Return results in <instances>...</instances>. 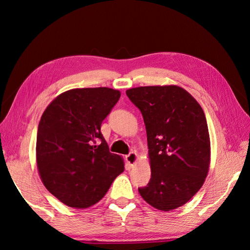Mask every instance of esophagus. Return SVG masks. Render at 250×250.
Returning a JSON list of instances; mask_svg holds the SVG:
<instances>
[{
	"label": "esophagus",
	"instance_id": "1",
	"mask_svg": "<svg viewBox=\"0 0 250 250\" xmlns=\"http://www.w3.org/2000/svg\"><path fill=\"white\" fill-rule=\"evenodd\" d=\"M138 154L135 152H130L128 155H126V162L130 165V167H133V166L137 165L138 162Z\"/></svg>",
	"mask_w": 250,
	"mask_h": 250
}]
</instances>
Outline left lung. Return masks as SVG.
<instances>
[{
	"label": "left lung",
	"mask_w": 250,
	"mask_h": 250,
	"mask_svg": "<svg viewBox=\"0 0 250 250\" xmlns=\"http://www.w3.org/2000/svg\"><path fill=\"white\" fill-rule=\"evenodd\" d=\"M126 95L146 126L151 178L139 192L160 210L184 206L208 175L210 142L206 116L194 97L177 85L140 86Z\"/></svg>",
	"instance_id": "1"
}]
</instances>
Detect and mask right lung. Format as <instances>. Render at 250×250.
<instances>
[{"mask_svg": "<svg viewBox=\"0 0 250 250\" xmlns=\"http://www.w3.org/2000/svg\"><path fill=\"white\" fill-rule=\"evenodd\" d=\"M121 97L109 87L74 88L43 111L36 140V164L47 190L65 206L87 208L100 201L124 171L100 131Z\"/></svg>", "mask_w": 250, "mask_h": 250, "instance_id": "add662e5", "label": "right lung"}]
</instances>
